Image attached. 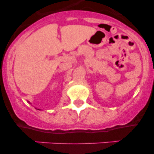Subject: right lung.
Wrapping results in <instances>:
<instances>
[{"mask_svg": "<svg viewBox=\"0 0 154 154\" xmlns=\"http://www.w3.org/2000/svg\"><path fill=\"white\" fill-rule=\"evenodd\" d=\"M28 103H29V102H28ZM36 109H37V108H36ZM38 110H40V109H38Z\"/></svg>", "mask_w": 154, "mask_h": 154, "instance_id": "right-lung-1", "label": "right lung"}]
</instances>
